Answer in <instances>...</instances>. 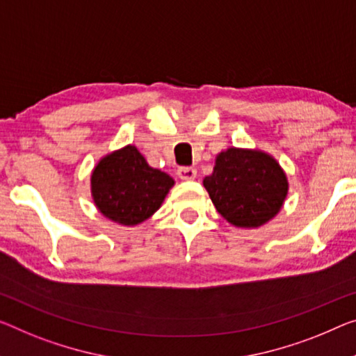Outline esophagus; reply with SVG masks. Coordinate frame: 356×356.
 Returning <instances> with one entry per match:
<instances>
[{
  "label": "esophagus",
  "instance_id": "1",
  "mask_svg": "<svg viewBox=\"0 0 356 356\" xmlns=\"http://www.w3.org/2000/svg\"><path fill=\"white\" fill-rule=\"evenodd\" d=\"M177 173L179 178L184 179V181H191V179H194L197 177V170L193 167H179Z\"/></svg>",
  "mask_w": 356,
  "mask_h": 356
}]
</instances>
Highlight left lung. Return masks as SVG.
<instances>
[{
  "label": "left lung",
  "instance_id": "8db88e82",
  "mask_svg": "<svg viewBox=\"0 0 356 356\" xmlns=\"http://www.w3.org/2000/svg\"><path fill=\"white\" fill-rule=\"evenodd\" d=\"M204 186L224 220L243 229L264 226L277 216L289 188L286 173L270 154L243 147L221 151Z\"/></svg>",
  "mask_w": 356,
  "mask_h": 356
}]
</instances>
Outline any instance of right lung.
<instances>
[{
	"label": "right lung",
	"mask_w": 356,
	"mask_h": 356,
	"mask_svg": "<svg viewBox=\"0 0 356 356\" xmlns=\"http://www.w3.org/2000/svg\"><path fill=\"white\" fill-rule=\"evenodd\" d=\"M175 179L152 168L134 145L102 157L90 177L94 204L121 226H136L161 209Z\"/></svg>",
	"instance_id": "add662e5"
}]
</instances>
